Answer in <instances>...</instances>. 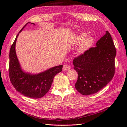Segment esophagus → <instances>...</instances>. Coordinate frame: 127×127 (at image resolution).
Returning <instances> with one entry per match:
<instances>
[{"label":"esophagus","instance_id":"esophagus-1","mask_svg":"<svg viewBox=\"0 0 127 127\" xmlns=\"http://www.w3.org/2000/svg\"><path fill=\"white\" fill-rule=\"evenodd\" d=\"M70 66L69 64H66L64 65L63 66V69L64 71H68L69 70H70Z\"/></svg>","mask_w":127,"mask_h":127}]
</instances>
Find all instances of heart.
Listing matches in <instances>:
<instances>
[{
  "label": "heart",
  "mask_w": 127,
  "mask_h": 127,
  "mask_svg": "<svg viewBox=\"0 0 127 127\" xmlns=\"http://www.w3.org/2000/svg\"><path fill=\"white\" fill-rule=\"evenodd\" d=\"M86 34L85 33H80L79 35H77L73 40V43L75 44H79L82 43L78 49V52L79 53H82L84 50L89 47L93 41L91 37H88L86 38Z\"/></svg>",
  "instance_id": "heart-1"
}]
</instances>
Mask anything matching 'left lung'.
Wrapping results in <instances>:
<instances>
[{"mask_svg": "<svg viewBox=\"0 0 127 127\" xmlns=\"http://www.w3.org/2000/svg\"><path fill=\"white\" fill-rule=\"evenodd\" d=\"M116 49L110 33L106 31L96 43L73 60L78 72L75 84L77 91L90 95L102 90L113 78L115 73Z\"/></svg>", "mask_w": 127, "mask_h": 127, "instance_id": "left-lung-1", "label": "left lung"}]
</instances>
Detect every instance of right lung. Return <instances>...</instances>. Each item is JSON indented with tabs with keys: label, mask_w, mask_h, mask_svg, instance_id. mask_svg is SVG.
Returning a JSON list of instances; mask_svg holds the SVG:
<instances>
[{
	"label": "right lung",
	"mask_w": 127,
	"mask_h": 127,
	"mask_svg": "<svg viewBox=\"0 0 127 127\" xmlns=\"http://www.w3.org/2000/svg\"><path fill=\"white\" fill-rule=\"evenodd\" d=\"M26 24L19 33L22 31ZM18 34L11 45L9 52V76L10 82L16 91L25 96L33 98H41L48 93L51 87L53 78L58 73L62 71L63 66L59 65L53 67L35 75L23 71L15 51V45Z\"/></svg>",
	"instance_id": "1"
}]
</instances>
